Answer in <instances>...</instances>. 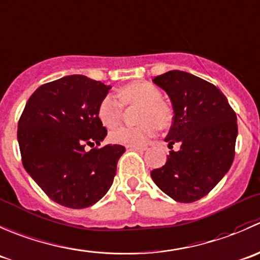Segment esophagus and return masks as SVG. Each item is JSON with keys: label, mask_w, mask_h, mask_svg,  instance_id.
Masks as SVG:
<instances>
[{"label": "esophagus", "mask_w": 260, "mask_h": 260, "mask_svg": "<svg viewBox=\"0 0 260 260\" xmlns=\"http://www.w3.org/2000/svg\"><path fill=\"white\" fill-rule=\"evenodd\" d=\"M126 148L127 149H134V150L144 151V150H146V149H148V146H146V145H127Z\"/></svg>", "instance_id": "esophagus-1"}]
</instances>
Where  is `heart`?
<instances>
[{
    "label": "heart",
    "mask_w": 260,
    "mask_h": 260,
    "mask_svg": "<svg viewBox=\"0 0 260 260\" xmlns=\"http://www.w3.org/2000/svg\"><path fill=\"white\" fill-rule=\"evenodd\" d=\"M120 102L111 94H107L100 102L97 116L104 126L111 127L120 124L124 107L139 106L138 126H121L112 130L109 138L112 143L121 145H143L155 134L156 126L166 129L171 125L172 111L168 105L161 101V92L154 84L135 82L122 87L117 92Z\"/></svg>",
    "instance_id": "1"
}]
</instances>
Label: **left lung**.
Returning a JSON list of instances; mask_svg holds the SVG:
<instances>
[{
  "label": "left lung",
  "instance_id": "obj_1",
  "mask_svg": "<svg viewBox=\"0 0 260 260\" xmlns=\"http://www.w3.org/2000/svg\"><path fill=\"white\" fill-rule=\"evenodd\" d=\"M167 92L173 124L167 135L171 150L163 167L151 171L154 183L177 202L189 204L206 196L228 173L235 155L236 114L222 92L210 82L182 71L153 79Z\"/></svg>",
  "mask_w": 260,
  "mask_h": 260
}]
</instances>
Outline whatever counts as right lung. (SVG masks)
<instances>
[{
    "label": "right lung",
    "instance_id": "add662e5",
    "mask_svg": "<svg viewBox=\"0 0 260 260\" xmlns=\"http://www.w3.org/2000/svg\"><path fill=\"white\" fill-rule=\"evenodd\" d=\"M111 86L81 74L40 86L19 120L22 164L38 186L61 206L86 209L111 187L125 148L100 145L107 130L97 109Z\"/></svg>",
    "mask_w": 260,
    "mask_h": 260
}]
</instances>
